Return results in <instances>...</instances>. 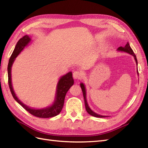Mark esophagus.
I'll return each mask as SVG.
<instances>
[{
  "label": "esophagus",
  "instance_id": "34e87169",
  "mask_svg": "<svg viewBox=\"0 0 148 148\" xmlns=\"http://www.w3.org/2000/svg\"><path fill=\"white\" fill-rule=\"evenodd\" d=\"M73 77L74 79H81L83 77V74L82 72L79 71H76L73 72Z\"/></svg>",
  "mask_w": 148,
  "mask_h": 148
}]
</instances>
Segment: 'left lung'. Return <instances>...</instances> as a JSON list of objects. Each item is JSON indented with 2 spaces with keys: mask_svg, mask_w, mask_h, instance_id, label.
<instances>
[{
  "mask_svg": "<svg viewBox=\"0 0 148 148\" xmlns=\"http://www.w3.org/2000/svg\"><path fill=\"white\" fill-rule=\"evenodd\" d=\"M118 51H124V52H126L129 53V54L132 55L134 58H135V60L136 62V64L137 65V60L136 58V55L134 54V53L132 49L131 48V47L129 45V43L127 42V45H125L124 47H122L120 46L118 48ZM137 74H139V72H138L137 71ZM80 86L81 89H82L83 91V97H84V104H85V108H86V111L88 112V114H90V115H92L93 116H95V117H97V118H105V117H108V116H101V115H99L98 114H97L95 112H93L92 109L90 108V107L88 106V104L87 101H86V89H85V86H84V84L83 83H81L80 84Z\"/></svg>",
  "mask_w": 148,
  "mask_h": 148,
  "instance_id": "8db88e82",
  "label": "left lung"
}]
</instances>
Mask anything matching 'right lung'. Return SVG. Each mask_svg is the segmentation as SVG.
<instances>
[{"label": "right lung", "instance_id": "right-lung-1", "mask_svg": "<svg viewBox=\"0 0 148 148\" xmlns=\"http://www.w3.org/2000/svg\"><path fill=\"white\" fill-rule=\"evenodd\" d=\"M30 40L31 39L29 36L27 35L21 37L18 41L16 45L14 48V51L12 52L10 58H9L8 66V84L9 89H10L12 95L16 101L18 103H20L26 111L30 113L31 114L35 116L36 117L42 118L54 117V116L58 115L61 112L63 106H64L66 93L68 92L69 88L74 84V79L72 78V74L71 72H68L67 74H66L64 76L60 77V79L58 83L57 87H56V97L55 101L51 106L48 107V108L40 109H36L29 108L27 106L25 105L23 103H22L18 99V97L16 95L14 92L13 88H12L11 83V67L12 64H13L16 56L20 54V52L24 49L25 47L28 45V44L30 42Z\"/></svg>", "mask_w": 148, "mask_h": 148}]
</instances>
